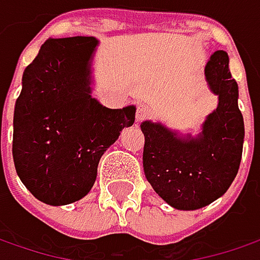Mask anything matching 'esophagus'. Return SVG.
<instances>
[{
	"instance_id": "esophagus-1",
	"label": "esophagus",
	"mask_w": 260,
	"mask_h": 260,
	"mask_svg": "<svg viewBox=\"0 0 260 260\" xmlns=\"http://www.w3.org/2000/svg\"><path fill=\"white\" fill-rule=\"evenodd\" d=\"M148 115H150V108L147 105H140L137 109V113H135V119H137V122H142L144 119L148 118Z\"/></svg>"
}]
</instances>
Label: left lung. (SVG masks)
Instances as JSON below:
<instances>
[{
  "label": "left lung",
  "mask_w": 260,
  "mask_h": 260,
  "mask_svg": "<svg viewBox=\"0 0 260 260\" xmlns=\"http://www.w3.org/2000/svg\"><path fill=\"white\" fill-rule=\"evenodd\" d=\"M205 75L220 102L197 140H182L160 123L141 125L145 177L177 209L202 208L224 195L242 160L244 123L237 106V83L229 70V55L215 52L205 67Z\"/></svg>",
  "instance_id": "8db88e82"
}]
</instances>
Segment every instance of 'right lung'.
<instances>
[{"label": "right lung", "instance_id": "add662e5", "mask_svg": "<svg viewBox=\"0 0 260 260\" xmlns=\"http://www.w3.org/2000/svg\"><path fill=\"white\" fill-rule=\"evenodd\" d=\"M94 38L48 39L23 74L14 109L13 158L31 195L67 205L94 185L99 160L135 108L108 109L90 97L87 62Z\"/></svg>", "mask_w": 260, "mask_h": 260}]
</instances>
